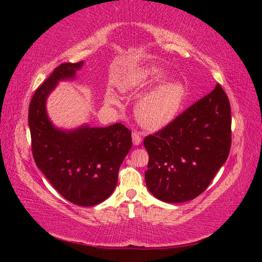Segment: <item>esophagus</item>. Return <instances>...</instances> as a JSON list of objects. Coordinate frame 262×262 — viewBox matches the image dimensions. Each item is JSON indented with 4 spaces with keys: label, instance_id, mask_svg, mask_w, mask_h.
Segmentation results:
<instances>
[{
    "label": "esophagus",
    "instance_id": "34e87169",
    "mask_svg": "<svg viewBox=\"0 0 262 262\" xmlns=\"http://www.w3.org/2000/svg\"><path fill=\"white\" fill-rule=\"evenodd\" d=\"M132 141H133V144H134V145L141 144V142H142L141 134L138 133V132H133V133H132Z\"/></svg>",
    "mask_w": 262,
    "mask_h": 262
}]
</instances>
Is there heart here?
Masks as SVG:
<instances>
[{
    "label": "heart",
    "instance_id": "b5f03b06",
    "mask_svg": "<svg viewBox=\"0 0 262 262\" xmlns=\"http://www.w3.org/2000/svg\"><path fill=\"white\" fill-rule=\"evenodd\" d=\"M156 70L141 68L126 76L122 89L124 92L142 90L149 85L156 77ZM185 99V89L175 80L166 81L142 96L137 105V115L141 123L149 129H162L169 124L176 117ZM108 100L117 99L109 95Z\"/></svg>",
    "mask_w": 262,
    "mask_h": 262
}]
</instances>
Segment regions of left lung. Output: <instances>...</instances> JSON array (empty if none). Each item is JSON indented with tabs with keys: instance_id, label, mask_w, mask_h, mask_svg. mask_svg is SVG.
<instances>
[{
	"instance_id": "obj_1",
	"label": "left lung",
	"mask_w": 262,
	"mask_h": 262,
	"mask_svg": "<svg viewBox=\"0 0 262 262\" xmlns=\"http://www.w3.org/2000/svg\"><path fill=\"white\" fill-rule=\"evenodd\" d=\"M231 106L217 84L164 129L147 136L145 184L158 200L181 203L208 188L231 148Z\"/></svg>"
}]
</instances>
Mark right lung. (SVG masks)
Wrapping results in <instances>:
<instances>
[{"mask_svg": "<svg viewBox=\"0 0 262 262\" xmlns=\"http://www.w3.org/2000/svg\"><path fill=\"white\" fill-rule=\"evenodd\" d=\"M84 61L63 63L31 98L28 123L37 167L70 202L93 207L114 192L118 171L132 146L131 131L121 123L106 128L83 124L57 128L47 114V99L59 82L74 80Z\"/></svg>", "mask_w": 262, "mask_h": 262, "instance_id": "1", "label": "right lung"}]
</instances>
